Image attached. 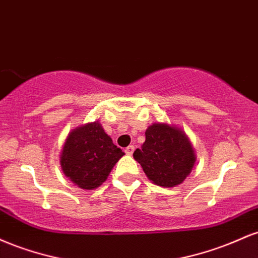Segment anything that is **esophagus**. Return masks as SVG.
Segmentation results:
<instances>
[{
	"mask_svg": "<svg viewBox=\"0 0 258 258\" xmlns=\"http://www.w3.org/2000/svg\"><path fill=\"white\" fill-rule=\"evenodd\" d=\"M133 152H135V147H133V146H128L125 149V153L127 154V155H132Z\"/></svg>",
	"mask_w": 258,
	"mask_h": 258,
	"instance_id": "1",
	"label": "esophagus"
}]
</instances>
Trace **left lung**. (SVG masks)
<instances>
[{"label": "left lung", "mask_w": 258, "mask_h": 258, "mask_svg": "<svg viewBox=\"0 0 258 258\" xmlns=\"http://www.w3.org/2000/svg\"><path fill=\"white\" fill-rule=\"evenodd\" d=\"M133 158L154 184L172 188L183 183L193 170L197 155L191 142L179 127L154 122L147 128L146 142Z\"/></svg>", "instance_id": "1"}]
</instances>
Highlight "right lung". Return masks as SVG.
<instances>
[{"instance_id":"right-lung-1","label":"right lung","mask_w":258,"mask_h":258,"mask_svg":"<svg viewBox=\"0 0 258 258\" xmlns=\"http://www.w3.org/2000/svg\"><path fill=\"white\" fill-rule=\"evenodd\" d=\"M123 155L97 120L76 127L68 135L60 153V166L74 184L93 190L105 182Z\"/></svg>"}]
</instances>
